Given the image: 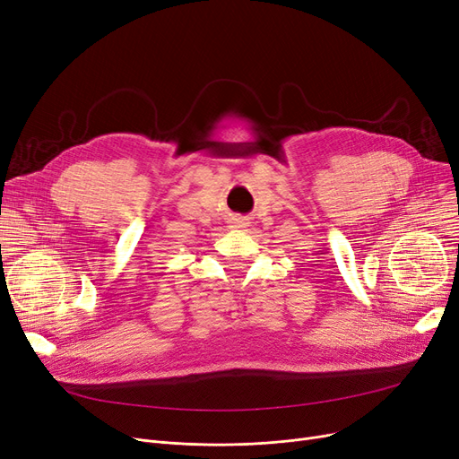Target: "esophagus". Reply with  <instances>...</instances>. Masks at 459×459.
<instances>
[{"label": "esophagus", "instance_id": "esophagus-1", "mask_svg": "<svg viewBox=\"0 0 459 459\" xmlns=\"http://www.w3.org/2000/svg\"><path fill=\"white\" fill-rule=\"evenodd\" d=\"M246 225H247V223H246L244 220H234V221H232V227H234V229H244Z\"/></svg>", "mask_w": 459, "mask_h": 459}]
</instances>
